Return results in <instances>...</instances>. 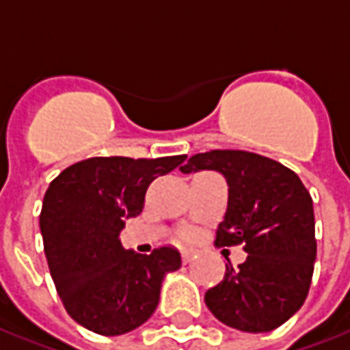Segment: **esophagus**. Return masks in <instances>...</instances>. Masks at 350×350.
<instances>
[{"mask_svg":"<svg viewBox=\"0 0 350 350\" xmlns=\"http://www.w3.org/2000/svg\"><path fill=\"white\" fill-rule=\"evenodd\" d=\"M193 257H195V251H191V250H183L182 251V260H183V262H189Z\"/></svg>","mask_w":350,"mask_h":350,"instance_id":"34e87169","label":"esophagus"}]
</instances>
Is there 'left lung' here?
Wrapping results in <instances>:
<instances>
[{
	"label": "left lung",
	"mask_w": 350,
	"mask_h": 350,
	"mask_svg": "<svg viewBox=\"0 0 350 350\" xmlns=\"http://www.w3.org/2000/svg\"><path fill=\"white\" fill-rule=\"evenodd\" d=\"M183 174L217 170L228 183V206L215 245H243L245 262L204 296L213 317L251 334L271 332L306 301L317 257L313 200L296 172L243 150L197 153Z\"/></svg>",
	"instance_id": "left-lung-1"
}]
</instances>
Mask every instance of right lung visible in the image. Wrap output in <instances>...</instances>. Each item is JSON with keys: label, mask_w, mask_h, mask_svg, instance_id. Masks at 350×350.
<instances>
[{"label": "right lung", "mask_w": 350, "mask_h": 350, "mask_svg": "<svg viewBox=\"0 0 350 350\" xmlns=\"http://www.w3.org/2000/svg\"><path fill=\"white\" fill-rule=\"evenodd\" d=\"M185 155L131 159L92 157L65 168L42 200L41 225L50 275L67 313L100 336L144 324L159 304L163 279L182 266L174 247L140 255L122 247L125 219L144 208L150 183Z\"/></svg>", "instance_id": "obj_1"}]
</instances>
